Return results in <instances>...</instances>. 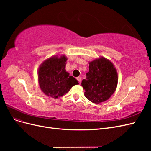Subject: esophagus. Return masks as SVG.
<instances>
[{"instance_id":"1","label":"esophagus","mask_w":151,"mask_h":151,"mask_svg":"<svg viewBox=\"0 0 151 151\" xmlns=\"http://www.w3.org/2000/svg\"><path fill=\"white\" fill-rule=\"evenodd\" d=\"M76 79L77 80V81H78L79 83H80L81 82V77H77Z\"/></svg>"}]
</instances>
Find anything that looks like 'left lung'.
I'll use <instances>...</instances> for the list:
<instances>
[{
  "label": "left lung",
  "instance_id": "obj_1",
  "mask_svg": "<svg viewBox=\"0 0 151 151\" xmlns=\"http://www.w3.org/2000/svg\"><path fill=\"white\" fill-rule=\"evenodd\" d=\"M86 79L81 86L85 90L87 99L94 103L106 101L115 92L118 83V76L113 63L104 58L89 62Z\"/></svg>",
  "mask_w": 151,
  "mask_h": 151
}]
</instances>
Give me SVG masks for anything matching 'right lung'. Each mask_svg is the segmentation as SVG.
Returning <instances> with one entry per match:
<instances>
[{
  "mask_svg": "<svg viewBox=\"0 0 151 151\" xmlns=\"http://www.w3.org/2000/svg\"><path fill=\"white\" fill-rule=\"evenodd\" d=\"M67 58L51 57L45 61L38 70L40 88L48 96L58 98L67 93L77 81L65 70Z\"/></svg>",
  "mask_w": 151,
  "mask_h": 151,
  "instance_id": "1",
  "label": "right lung"
}]
</instances>
